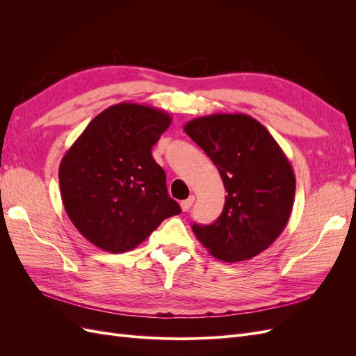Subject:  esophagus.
Instances as JSON below:
<instances>
[{
	"mask_svg": "<svg viewBox=\"0 0 356 356\" xmlns=\"http://www.w3.org/2000/svg\"><path fill=\"white\" fill-rule=\"evenodd\" d=\"M193 202H195V196H190L188 199L182 200V202H181V209H182V212H187V211L191 208Z\"/></svg>",
	"mask_w": 356,
	"mask_h": 356,
	"instance_id": "obj_1",
	"label": "esophagus"
}]
</instances>
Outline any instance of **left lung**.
Here are the masks:
<instances>
[{
  "mask_svg": "<svg viewBox=\"0 0 356 356\" xmlns=\"http://www.w3.org/2000/svg\"><path fill=\"white\" fill-rule=\"evenodd\" d=\"M184 132L213 161L227 191L217 221L193 224L199 242L225 263L267 250L294 204L296 175L282 148L260 122L241 113L193 118Z\"/></svg>",
  "mask_w": 356,
  "mask_h": 356,
  "instance_id": "obj_1",
  "label": "left lung"
}]
</instances>
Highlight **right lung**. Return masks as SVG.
I'll use <instances>...</instances> for the list:
<instances>
[{
	"mask_svg": "<svg viewBox=\"0 0 356 356\" xmlns=\"http://www.w3.org/2000/svg\"><path fill=\"white\" fill-rule=\"evenodd\" d=\"M172 117L153 106L122 102L96 115L59 165L63 208L86 239L126 252L178 215L166 174L152 156Z\"/></svg>",
	"mask_w": 356,
	"mask_h": 356,
	"instance_id": "obj_1",
	"label": "right lung"
}]
</instances>
